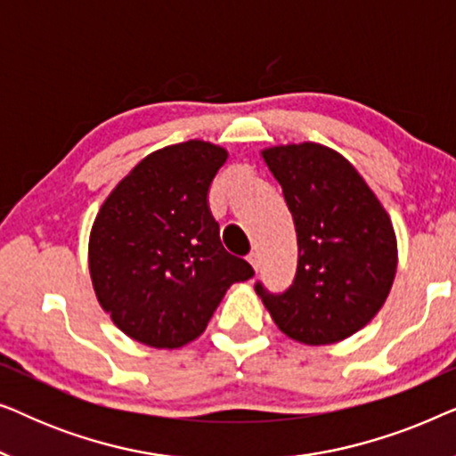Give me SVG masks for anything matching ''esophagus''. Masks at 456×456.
I'll use <instances>...</instances> for the list:
<instances>
[{"instance_id": "1", "label": "esophagus", "mask_w": 456, "mask_h": 456, "mask_svg": "<svg viewBox=\"0 0 456 456\" xmlns=\"http://www.w3.org/2000/svg\"><path fill=\"white\" fill-rule=\"evenodd\" d=\"M248 264H251L253 265V270L255 272H259V265H261V261H259V253L257 251H251V253H248Z\"/></svg>"}]
</instances>
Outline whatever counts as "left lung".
<instances>
[{"label":"left lung","instance_id":"8db88e82","mask_svg":"<svg viewBox=\"0 0 456 456\" xmlns=\"http://www.w3.org/2000/svg\"><path fill=\"white\" fill-rule=\"evenodd\" d=\"M297 230V273L284 292L255 290L286 336L330 345L359 332L382 307L396 272L390 217L365 180L332 149L264 151Z\"/></svg>","mask_w":456,"mask_h":456}]
</instances>
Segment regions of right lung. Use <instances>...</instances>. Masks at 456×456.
Returning <instances> with one entry per match:
<instances>
[{
    "label": "right lung",
    "instance_id": "add662e5",
    "mask_svg": "<svg viewBox=\"0 0 456 456\" xmlns=\"http://www.w3.org/2000/svg\"><path fill=\"white\" fill-rule=\"evenodd\" d=\"M224 149L189 141L147 155L99 209L89 270L102 307L130 338L158 348L195 340L230 284L255 272L230 255L209 189Z\"/></svg>",
    "mask_w": 456,
    "mask_h": 456
}]
</instances>
